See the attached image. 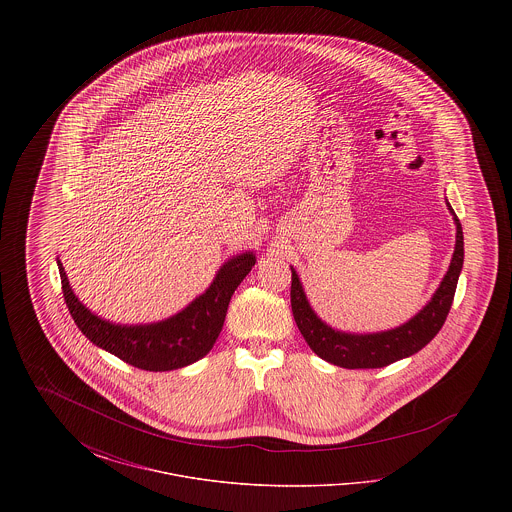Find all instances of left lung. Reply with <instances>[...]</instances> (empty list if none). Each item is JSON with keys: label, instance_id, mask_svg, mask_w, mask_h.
<instances>
[{"label": "left lung", "instance_id": "8db88e82", "mask_svg": "<svg viewBox=\"0 0 512 512\" xmlns=\"http://www.w3.org/2000/svg\"><path fill=\"white\" fill-rule=\"evenodd\" d=\"M455 224H457V242L453 259L447 274L443 276L434 297L428 305L414 315L409 322L376 334H347L334 330L326 322H322L311 309L299 276L292 267V311L295 324L301 336L309 343V347L320 359L341 366V368H382L399 359L411 357L424 345L434 340L449 315L453 305V297L457 290L459 274L463 270L464 242L463 226L457 219L455 211L447 203Z\"/></svg>", "mask_w": 512, "mask_h": 512}]
</instances>
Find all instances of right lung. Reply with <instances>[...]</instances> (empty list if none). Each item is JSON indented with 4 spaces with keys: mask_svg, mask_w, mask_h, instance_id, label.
Segmentation results:
<instances>
[{
    "mask_svg": "<svg viewBox=\"0 0 512 512\" xmlns=\"http://www.w3.org/2000/svg\"><path fill=\"white\" fill-rule=\"evenodd\" d=\"M253 265L255 255L251 251L236 255L220 267L207 292L195 297L178 315L153 324L124 326L96 317L86 309L71 290L65 268L57 259L65 303L78 330L124 363L149 372L192 365L211 351L222 330L230 297Z\"/></svg>",
    "mask_w": 512,
    "mask_h": 512,
    "instance_id": "1",
    "label": "right lung"
}]
</instances>
